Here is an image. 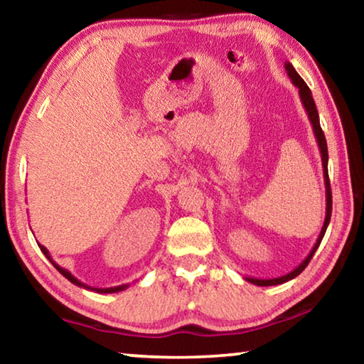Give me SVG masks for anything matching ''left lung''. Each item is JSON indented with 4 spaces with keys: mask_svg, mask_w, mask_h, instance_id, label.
<instances>
[{
    "mask_svg": "<svg viewBox=\"0 0 364 364\" xmlns=\"http://www.w3.org/2000/svg\"><path fill=\"white\" fill-rule=\"evenodd\" d=\"M286 72L289 78L292 80L294 86H297L299 88V95H300V101L304 104V107L308 114V119H310V123L313 127V133H315V138H316V143L319 147V152H321V162H323V175H324V186H326V217H324V223L321 228V232H319V236L316 239V244L313 245V249L310 254L306 255V258L304 262H301L297 268L292 269L291 273H287L284 276H279V278H273V279H257V278H250V276H245V281L252 282V284L255 286H276V284H282V282H287L294 278H297V276L301 273L306 268V264L310 263L311 257L315 255L316 249L319 247V244H321L323 237H324V232L328 230V225L331 221V213H332V194H331V184H329V175H328V144H326V138H324V133L321 130V125H319V115H318V110H316V104L315 100H313L311 96V91L308 88L306 83L304 82V78H301L297 72H295L294 65L291 63H286Z\"/></svg>",
    "mask_w": 364,
    "mask_h": 364,
    "instance_id": "obj_1",
    "label": "left lung"
}]
</instances>
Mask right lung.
<instances>
[{"mask_svg": "<svg viewBox=\"0 0 364 364\" xmlns=\"http://www.w3.org/2000/svg\"><path fill=\"white\" fill-rule=\"evenodd\" d=\"M38 247L41 249V252L43 254L46 255V258L49 262L53 263V267L56 268L60 274L63 276H65L67 279H69L72 284H75V286H78V287H83V289H90V291H95V292H97V294H114V292H120V291H125V289L128 287V284H122V286H115V287H107V289H100V287H90V286H86V284H83L82 281H78L75 276H73L69 269H65V268H63V267H59V264L53 260L51 258V255H49V250L45 247V245H41V244H38Z\"/></svg>", "mask_w": 364, "mask_h": 364, "instance_id": "obj_1", "label": "right lung"}]
</instances>
